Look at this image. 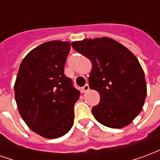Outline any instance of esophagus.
Wrapping results in <instances>:
<instances>
[{"label": "esophagus", "mask_w": 160, "mask_h": 160, "mask_svg": "<svg viewBox=\"0 0 160 160\" xmlns=\"http://www.w3.org/2000/svg\"><path fill=\"white\" fill-rule=\"evenodd\" d=\"M89 90H90V88H89V86H88V84L85 85V86L82 87V92H88Z\"/></svg>", "instance_id": "obj_1"}]
</instances>
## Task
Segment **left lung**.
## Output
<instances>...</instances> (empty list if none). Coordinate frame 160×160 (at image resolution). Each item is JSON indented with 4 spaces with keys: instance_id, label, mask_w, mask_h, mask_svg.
<instances>
[{
    "instance_id": "8db88e82",
    "label": "left lung",
    "mask_w": 160,
    "mask_h": 160,
    "mask_svg": "<svg viewBox=\"0 0 160 160\" xmlns=\"http://www.w3.org/2000/svg\"><path fill=\"white\" fill-rule=\"evenodd\" d=\"M72 47L92 64L89 87L100 95L99 103L92 109L95 119L112 128L130 124L147 96L144 71L137 58L120 42L105 37L75 41Z\"/></svg>"
}]
</instances>
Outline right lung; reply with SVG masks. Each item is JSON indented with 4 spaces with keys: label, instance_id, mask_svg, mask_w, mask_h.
<instances>
[{
    "label": "right lung",
    "instance_id": "1",
    "mask_svg": "<svg viewBox=\"0 0 160 160\" xmlns=\"http://www.w3.org/2000/svg\"><path fill=\"white\" fill-rule=\"evenodd\" d=\"M69 42L50 41L30 51L14 84L15 100L26 125L41 136L59 138L73 127L80 92L64 74Z\"/></svg>",
    "mask_w": 160,
    "mask_h": 160
}]
</instances>
